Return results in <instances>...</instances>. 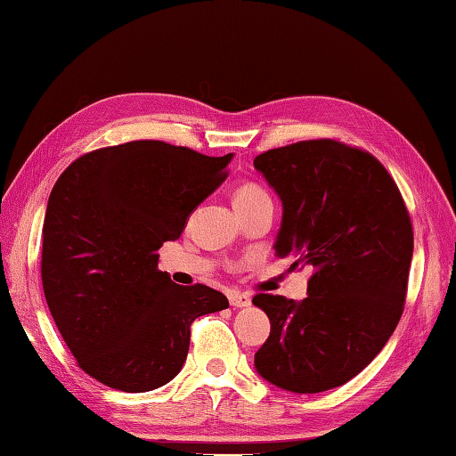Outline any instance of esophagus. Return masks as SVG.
<instances>
[{
	"label": "esophagus",
	"instance_id": "obj_1",
	"mask_svg": "<svg viewBox=\"0 0 456 456\" xmlns=\"http://www.w3.org/2000/svg\"><path fill=\"white\" fill-rule=\"evenodd\" d=\"M229 303H231V307H235V309L249 307V305H251V297L247 295V293H237V291H233V293L229 295Z\"/></svg>",
	"mask_w": 456,
	"mask_h": 456
}]
</instances>
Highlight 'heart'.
<instances>
[{"instance_id": "obj_1", "label": "heart", "mask_w": 456, "mask_h": 456, "mask_svg": "<svg viewBox=\"0 0 456 456\" xmlns=\"http://www.w3.org/2000/svg\"><path fill=\"white\" fill-rule=\"evenodd\" d=\"M261 197H269L267 191L261 185L256 183H243L241 187L235 191V205L239 203H249L255 200H261Z\"/></svg>"}]
</instances>
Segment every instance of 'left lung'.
<instances>
[{"mask_svg":"<svg viewBox=\"0 0 456 456\" xmlns=\"http://www.w3.org/2000/svg\"><path fill=\"white\" fill-rule=\"evenodd\" d=\"M283 203L277 256L311 265L307 299L255 295L269 338L255 369L291 393H321L357 377L387 345L407 297L412 225L383 163L335 139L255 157Z\"/></svg>","mask_w":456,"mask_h":456,"instance_id":"left-lung-1","label":"left lung"}]
</instances>
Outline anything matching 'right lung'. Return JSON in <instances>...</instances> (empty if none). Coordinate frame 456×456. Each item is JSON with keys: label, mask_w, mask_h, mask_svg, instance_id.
Here are the masks:
<instances>
[{"label": "right lung", "mask_w": 456, "mask_h": 456, "mask_svg": "<svg viewBox=\"0 0 456 456\" xmlns=\"http://www.w3.org/2000/svg\"><path fill=\"white\" fill-rule=\"evenodd\" d=\"M231 159L142 139L81 155L57 179L41 281L65 345L99 383L126 393L169 383L187 359L191 322L229 307L211 287L173 283L157 251L181 237Z\"/></svg>", "instance_id": "right-lung-1"}]
</instances>
